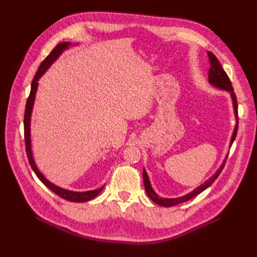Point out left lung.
<instances>
[{"instance_id":"obj_1","label":"left lung","mask_w":257,"mask_h":257,"mask_svg":"<svg viewBox=\"0 0 257 257\" xmlns=\"http://www.w3.org/2000/svg\"><path fill=\"white\" fill-rule=\"evenodd\" d=\"M207 56H209L210 65H211V67L209 69V83L212 86L216 87V88L230 92L231 98H232V101H233V109H234V114H235V118H236V124H235V127H234L233 135H232L231 141H230V146H232L233 141L235 140V137H236L237 125H238L236 96H235V94H234V90H233V87H232V84H231V81H230V78H228V76L224 72V69H223L222 65L219 62V59H217L214 55H213L211 52H207ZM226 159H227V156L225 157V159H224V161H223L221 167L217 169V171L214 174H213V176L209 180H206V181L203 184H201L200 187L195 188L193 191H191L190 193L185 194L183 196H180V198H174V199L161 198V196L158 195L155 192V190L152 189L148 174H147V171L144 169L143 178H144V184H145L146 192H147V194H148L149 198L155 202V203H157L158 205H161V206H173V205H177L179 203H182V202H187V201L191 200L192 198H194V196H196L199 193H201L202 191H204L206 188H209L210 185L215 181L216 178L219 177V174L223 170V167H224V165H225Z\"/></svg>"}]
</instances>
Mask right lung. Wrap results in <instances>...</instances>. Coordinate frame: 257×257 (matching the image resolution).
<instances>
[{
  "instance_id": "obj_1",
  "label": "right lung",
  "mask_w": 257,
  "mask_h": 257,
  "mask_svg": "<svg viewBox=\"0 0 257 257\" xmlns=\"http://www.w3.org/2000/svg\"><path fill=\"white\" fill-rule=\"evenodd\" d=\"M69 46H72V43L70 42H63L59 43L58 45H56V47L51 52L50 55H48L44 61L42 62V64L38 67L37 72L34 76V78L32 80L31 84V92L30 96L27 98L26 101V107H25V114H24V138H25V149H26V154H27V158H29V162L33 169V171L35 172V174L37 176V178L41 180V181L44 183L46 187L50 189L51 191H53L54 193L57 194L61 198L70 201V202H86L92 200L94 198L99 194L103 187H101L100 189L97 190H91V191H85V192H76V191H70V190H66L63 188H59L57 185H55L54 183H52L51 181L44 177L38 168L36 166V163L34 161V158H33V152H32V143H31V117H32V111H33V106H34V101H35V95L37 91V87H38V80L42 77L46 70L51 67V65L56 61V59L62 55V53L64 51H66L67 48H69Z\"/></svg>"
}]
</instances>
